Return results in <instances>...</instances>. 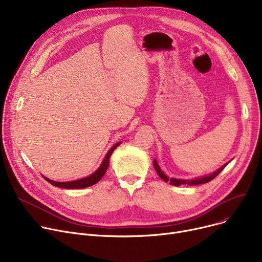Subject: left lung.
<instances>
[{"mask_svg": "<svg viewBox=\"0 0 262 262\" xmlns=\"http://www.w3.org/2000/svg\"><path fill=\"white\" fill-rule=\"evenodd\" d=\"M227 166V163L226 164H224V166H222L221 168H220L219 170H216L215 172H213V173H211L210 175H208V176H203V177H199V178H195V180H188V181H186V180H178V178H169L166 174H164L162 171H161V169H160V167L158 166V163H157V161L154 159V168H155V170H156V172H157V174L159 175V177L160 178H162L163 180V182H166V183H170L171 185H173V186H181V185H189V186H195V185H201V184H206V183H208V182H210V181H212L214 177H216L219 174H220V172H221L225 167Z\"/></svg>", "mask_w": 262, "mask_h": 262, "instance_id": "8db88e82", "label": "left lung"}]
</instances>
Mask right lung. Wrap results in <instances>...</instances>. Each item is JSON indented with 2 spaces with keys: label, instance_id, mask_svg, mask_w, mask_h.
I'll return each instance as SVG.
<instances>
[{
  "label": "right lung",
  "instance_id": "1",
  "mask_svg": "<svg viewBox=\"0 0 262 262\" xmlns=\"http://www.w3.org/2000/svg\"><path fill=\"white\" fill-rule=\"evenodd\" d=\"M120 144H121V142H118L117 144H115L112 148L108 150L106 156L104 157V159H103V161L101 163L100 168L96 170L94 173H92L90 176H88V177L81 178V180H76V181H73V182H66V183L54 182V181H51V180H49V178L43 176L45 180L48 181L51 185H53L55 187H59V188H63V189H82V188L90 187V186L98 183L101 180V178L105 175V173L107 171V168H108V164H109V158H110V156H112L115 148L117 146H119Z\"/></svg>",
  "mask_w": 262,
  "mask_h": 262
}]
</instances>
